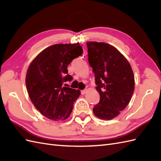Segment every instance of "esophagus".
Segmentation results:
<instances>
[{
	"label": "esophagus",
	"instance_id": "obj_1",
	"mask_svg": "<svg viewBox=\"0 0 161 161\" xmlns=\"http://www.w3.org/2000/svg\"><path fill=\"white\" fill-rule=\"evenodd\" d=\"M87 91V90L86 89H84V90H81V93L82 94V95H84V94H85L86 93V92Z\"/></svg>",
	"mask_w": 161,
	"mask_h": 161
}]
</instances>
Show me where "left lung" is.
Returning a JSON list of instances; mask_svg holds the SVG:
<instances>
[{"label":"left lung","instance_id":"obj_1","mask_svg":"<svg viewBox=\"0 0 161 161\" xmlns=\"http://www.w3.org/2000/svg\"><path fill=\"white\" fill-rule=\"evenodd\" d=\"M89 63L95 74L100 101L94 106L97 118L110 120L126 107L135 90L131 66L114 47L104 42H87Z\"/></svg>","mask_w":161,"mask_h":161}]
</instances>
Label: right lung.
<instances>
[{
  "label": "right lung",
  "instance_id": "1",
  "mask_svg": "<svg viewBox=\"0 0 161 161\" xmlns=\"http://www.w3.org/2000/svg\"><path fill=\"white\" fill-rule=\"evenodd\" d=\"M83 53L80 43L56 44L41 52L27 70L26 85L36 108L53 121L65 120L70 116L80 91L67 87L72 80L68 65Z\"/></svg>",
  "mask_w": 161,
  "mask_h": 161
}]
</instances>
